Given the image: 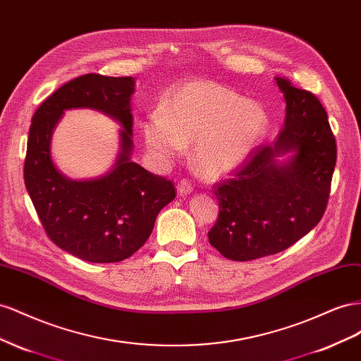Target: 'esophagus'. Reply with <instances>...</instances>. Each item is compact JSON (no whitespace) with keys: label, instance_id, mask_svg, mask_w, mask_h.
Returning <instances> with one entry per match:
<instances>
[{"label":"esophagus","instance_id":"34e87169","mask_svg":"<svg viewBox=\"0 0 361 361\" xmlns=\"http://www.w3.org/2000/svg\"><path fill=\"white\" fill-rule=\"evenodd\" d=\"M193 190V184L189 178H183L180 183H178V192L181 195H186V193H190Z\"/></svg>","mask_w":361,"mask_h":361}]
</instances>
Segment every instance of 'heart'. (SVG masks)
<instances>
[{"mask_svg": "<svg viewBox=\"0 0 361 361\" xmlns=\"http://www.w3.org/2000/svg\"><path fill=\"white\" fill-rule=\"evenodd\" d=\"M264 109L210 81H193L143 123L148 151L161 161L178 157L195 143V163L209 177L238 168L263 137Z\"/></svg>", "mask_w": 361, "mask_h": 361, "instance_id": "b5f03b06", "label": "heart"}]
</instances>
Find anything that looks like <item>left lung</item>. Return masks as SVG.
<instances>
[{
    "label": "left lung",
    "instance_id": "8db88e82",
    "mask_svg": "<svg viewBox=\"0 0 361 361\" xmlns=\"http://www.w3.org/2000/svg\"><path fill=\"white\" fill-rule=\"evenodd\" d=\"M286 99L274 145L255 147L233 177L216 183L219 214L209 242L224 257L250 262L289 248L325 213L336 166V139L322 102L289 78L275 77ZM295 150L289 164L274 157Z\"/></svg>",
    "mask_w": 361,
    "mask_h": 361
}]
</instances>
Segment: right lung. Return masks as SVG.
I'll use <instances>...</instances> for the list:
<instances>
[{"instance_id":"obj_1","label":"right lung","mask_w":361,"mask_h":361,"mask_svg":"<svg viewBox=\"0 0 361 361\" xmlns=\"http://www.w3.org/2000/svg\"><path fill=\"white\" fill-rule=\"evenodd\" d=\"M131 77L85 74L68 81L35 111L30 126L24 181L48 238L92 263H116L142 248L159 212L175 198L168 178L130 160L133 148ZM104 111L124 127L121 154L110 174L92 182L65 179L50 160V133L68 108Z\"/></svg>"}]
</instances>
